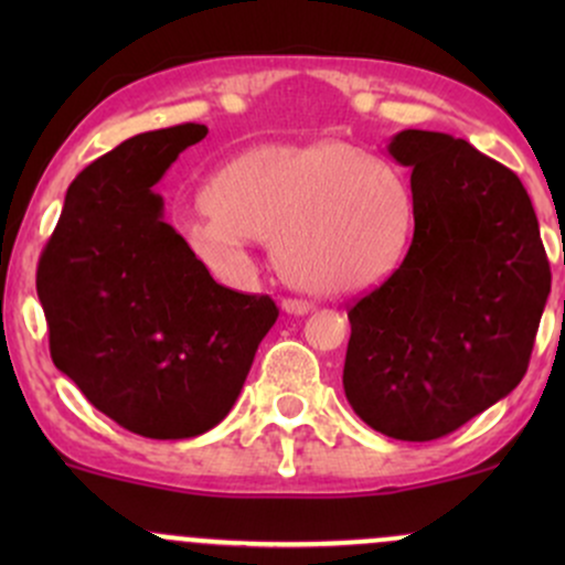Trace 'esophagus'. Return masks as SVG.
Listing matches in <instances>:
<instances>
[{
	"label": "esophagus",
	"mask_w": 565,
	"mask_h": 565,
	"mask_svg": "<svg viewBox=\"0 0 565 565\" xmlns=\"http://www.w3.org/2000/svg\"><path fill=\"white\" fill-rule=\"evenodd\" d=\"M281 308L287 310V313H291V316H305V313H310V310H313V302L297 300V297H284Z\"/></svg>",
	"instance_id": "34e87169"
}]
</instances>
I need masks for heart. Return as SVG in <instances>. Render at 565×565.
<instances>
[{
  "instance_id": "obj_1",
  "label": "heart",
  "mask_w": 565,
  "mask_h": 565,
  "mask_svg": "<svg viewBox=\"0 0 565 565\" xmlns=\"http://www.w3.org/2000/svg\"><path fill=\"white\" fill-rule=\"evenodd\" d=\"M185 238L210 268H244L246 238L276 244L291 281L319 295L377 287L412 238V188L391 161L348 142L257 146L220 167Z\"/></svg>"
}]
</instances>
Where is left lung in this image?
<instances>
[{
  "mask_svg": "<svg viewBox=\"0 0 565 565\" xmlns=\"http://www.w3.org/2000/svg\"><path fill=\"white\" fill-rule=\"evenodd\" d=\"M414 236L385 284L348 310L342 385L369 427L436 440L515 391L550 295L534 206L515 172L468 140L404 129Z\"/></svg>",
  "mask_w": 565,
  "mask_h": 565,
  "instance_id": "left-lung-1",
  "label": "left lung"
}]
</instances>
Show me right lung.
<instances>
[{
  "mask_svg": "<svg viewBox=\"0 0 565 565\" xmlns=\"http://www.w3.org/2000/svg\"><path fill=\"white\" fill-rule=\"evenodd\" d=\"M204 138L188 121L84 167L39 257L53 364L142 438H193L223 423L278 319L268 295L220 287L164 220L153 185Z\"/></svg>",
  "mask_w": 565,
  "mask_h": 565,
  "instance_id": "1",
  "label": "right lung"
}]
</instances>
